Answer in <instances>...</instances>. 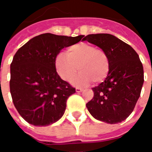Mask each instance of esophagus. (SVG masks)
I'll use <instances>...</instances> for the list:
<instances>
[{"label":"esophagus","instance_id":"1","mask_svg":"<svg viewBox=\"0 0 152 152\" xmlns=\"http://www.w3.org/2000/svg\"><path fill=\"white\" fill-rule=\"evenodd\" d=\"M76 91L77 93H80V92H82L83 91V89H80V88H76Z\"/></svg>","mask_w":152,"mask_h":152}]
</instances>
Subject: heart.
<instances>
[{
	"label": "heart",
	"instance_id": "obj_1",
	"mask_svg": "<svg viewBox=\"0 0 152 152\" xmlns=\"http://www.w3.org/2000/svg\"><path fill=\"white\" fill-rule=\"evenodd\" d=\"M55 67L64 80H70L77 69L79 74L71 80L73 86L84 87L92 80L99 83L105 79L110 69V59L105 50L97 49L91 44H76L60 53L55 58Z\"/></svg>",
	"mask_w": 152,
	"mask_h": 152
}]
</instances>
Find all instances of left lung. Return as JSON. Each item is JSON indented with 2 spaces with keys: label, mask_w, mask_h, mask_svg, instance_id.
I'll use <instances>...</instances> for the list:
<instances>
[{
  "label": "left lung",
  "mask_w": 152,
  "mask_h": 152,
  "mask_svg": "<svg viewBox=\"0 0 152 152\" xmlns=\"http://www.w3.org/2000/svg\"><path fill=\"white\" fill-rule=\"evenodd\" d=\"M82 40L105 50L110 59L107 76L93 88L94 95L86 107L98 121L120 123L132 113L140 97L144 73L139 56L129 45L113 35L90 34Z\"/></svg>",
  "instance_id": "left-lung-1"
}]
</instances>
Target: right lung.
<instances>
[{
    "mask_svg": "<svg viewBox=\"0 0 152 152\" xmlns=\"http://www.w3.org/2000/svg\"><path fill=\"white\" fill-rule=\"evenodd\" d=\"M83 37L45 33L16 52L10 64V89L15 108L28 123L47 126L63 115L66 100L76 89L58 75L55 58L63 48Z\"/></svg>",
    "mask_w": 152,
    "mask_h": 152,
    "instance_id": "obj_1",
    "label": "right lung"
}]
</instances>
